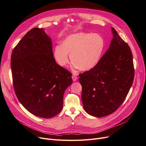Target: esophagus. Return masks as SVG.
I'll list each match as a JSON object with an SVG mask.
<instances>
[{"label":"esophagus","instance_id":"esophagus-1","mask_svg":"<svg viewBox=\"0 0 146 146\" xmlns=\"http://www.w3.org/2000/svg\"><path fill=\"white\" fill-rule=\"evenodd\" d=\"M72 80H73L74 81H75L76 80H77V77H76V76H75V75H72Z\"/></svg>","mask_w":146,"mask_h":146}]
</instances>
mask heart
Masks as SVG:
<instances>
[{"label": "heart", "instance_id": "obj_1", "mask_svg": "<svg viewBox=\"0 0 146 146\" xmlns=\"http://www.w3.org/2000/svg\"><path fill=\"white\" fill-rule=\"evenodd\" d=\"M105 46V38L98 33H74L62 40L60 46L54 47L53 56L60 66L65 67L69 55L74 69L88 71L99 64Z\"/></svg>", "mask_w": 146, "mask_h": 146}]
</instances>
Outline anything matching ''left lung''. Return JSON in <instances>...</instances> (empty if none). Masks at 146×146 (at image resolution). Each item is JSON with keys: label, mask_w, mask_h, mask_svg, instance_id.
Wrapping results in <instances>:
<instances>
[{"label": "left lung", "mask_w": 146, "mask_h": 146, "mask_svg": "<svg viewBox=\"0 0 146 146\" xmlns=\"http://www.w3.org/2000/svg\"><path fill=\"white\" fill-rule=\"evenodd\" d=\"M113 38L99 64L79 75L86 112L95 117L114 112L124 101L134 77L133 54L112 27Z\"/></svg>", "instance_id": "obj_1"}]
</instances>
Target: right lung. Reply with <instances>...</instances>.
I'll list each match as a JSON object with an SVG mask.
<instances>
[{
  "instance_id": "obj_1",
  "label": "right lung",
  "mask_w": 146,
  "mask_h": 146,
  "mask_svg": "<svg viewBox=\"0 0 146 146\" xmlns=\"http://www.w3.org/2000/svg\"><path fill=\"white\" fill-rule=\"evenodd\" d=\"M11 67L17 98L29 112L47 119L60 112L72 74L56 64L51 38L44 29L34 28L19 41Z\"/></svg>"
}]
</instances>
